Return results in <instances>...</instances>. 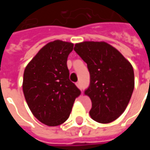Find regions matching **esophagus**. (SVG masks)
Listing matches in <instances>:
<instances>
[{"label":"esophagus","mask_w":150,"mask_h":150,"mask_svg":"<svg viewBox=\"0 0 150 150\" xmlns=\"http://www.w3.org/2000/svg\"><path fill=\"white\" fill-rule=\"evenodd\" d=\"M76 86H77L79 88H81V84H80V82H77V83H76Z\"/></svg>","instance_id":"esophagus-1"}]
</instances>
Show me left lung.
<instances>
[{
  "label": "left lung",
  "mask_w": 150,
  "mask_h": 150,
  "mask_svg": "<svg viewBox=\"0 0 150 150\" xmlns=\"http://www.w3.org/2000/svg\"><path fill=\"white\" fill-rule=\"evenodd\" d=\"M74 50L90 73V85L84 91L91 100L90 116L99 123L112 122L125 112L134 89L131 63L104 42H83Z\"/></svg>",
  "instance_id": "8db88e82"
}]
</instances>
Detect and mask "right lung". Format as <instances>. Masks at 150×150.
Instances as JSON below:
<instances>
[{
    "label": "right lung",
    "mask_w": 150,
    "mask_h": 150,
    "mask_svg": "<svg viewBox=\"0 0 150 150\" xmlns=\"http://www.w3.org/2000/svg\"><path fill=\"white\" fill-rule=\"evenodd\" d=\"M73 46L60 40L47 43L25 69L22 89L25 100L33 115L46 125L65 122L81 94L69 79L67 62Z\"/></svg>",
    "instance_id": "add662e5"
}]
</instances>
